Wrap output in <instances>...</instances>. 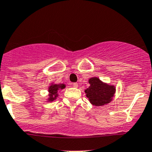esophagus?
I'll list each match as a JSON object with an SVG mask.
<instances>
[{"label": "esophagus", "instance_id": "obj_1", "mask_svg": "<svg viewBox=\"0 0 152 152\" xmlns=\"http://www.w3.org/2000/svg\"><path fill=\"white\" fill-rule=\"evenodd\" d=\"M72 86L75 87V88H77V87H78V83H72Z\"/></svg>", "mask_w": 152, "mask_h": 152}]
</instances>
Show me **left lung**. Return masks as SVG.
<instances>
[{
  "mask_svg": "<svg viewBox=\"0 0 152 152\" xmlns=\"http://www.w3.org/2000/svg\"><path fill=\"white\" fill-rule=\"evenodd\" d=\"M89 83L90 86L86 89L85 92L92 105L101 106L112 101L115 92L114 86L104 83L97 77L90 78Z\"/></svg>",
  "mask_w": 152,
  "mask_h": 152,
  "instance_id": "1",
  "label": "left lung"
}]
</instances>
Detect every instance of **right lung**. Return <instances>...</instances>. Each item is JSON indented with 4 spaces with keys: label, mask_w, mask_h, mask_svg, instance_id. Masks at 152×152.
Instances as JSON below:
<instances>
[{
    "label": "right lung",
    "mask_w": 152,
    "mask_h": 152,
    "mask_svg": "<svg viewBox=\"0 0 152 152\" xmlns=\"http://www.w3.org/2000/svg\"><path fill=\"white\" fill-rule=\"evenodd\" d=\"M66 87L65 84H53V85H51L49 87V98L48 101L52 102L53 100H55L56 99V97L58 96V90L60 89H64Z\"/></svg>",
    "instance_id": "right-lung-1"
}]
</instances>
